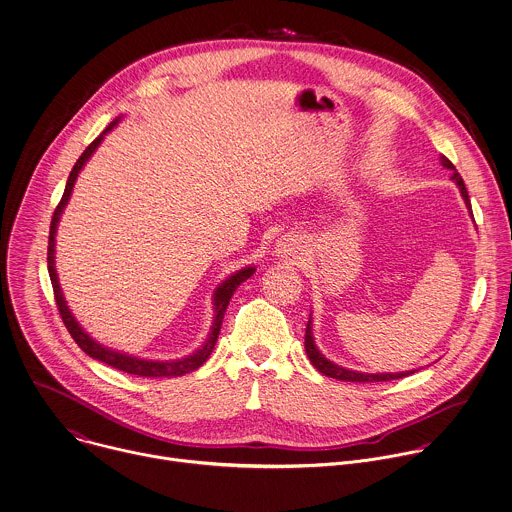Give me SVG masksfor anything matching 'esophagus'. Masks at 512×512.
Segmentation results:
<instances>
[{
	"mask_svg": "<svg viewBox=\"0 0 512 512\" xmlns=\"http://www.w3.org/2000/svg\"><path fill=\"white\" fill-rule=\"evenodd\" d=\"M296 250H298V240H296L294 236H282V238L276 242V254L282 256V258L294 256Z\"/></svg>",
	"mask_w": 512,
	"mask_h": 512,
	"instance_id": "obj_1",
	"label": "esophagus"
}]
</instances>
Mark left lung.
<instances>
[{"mask_svg": "<svg viewBox=\"0 0 512 512\" xmlns=\"http://www.w3.org/2000/svg\"><path fill=\"white\" fill-rule=\"evenodd\" d=\"M439 163H441L445 169H449V171H451V180L459 186V192H461V196H463V200H465V206H467L469 214L473 216L471 200H469V192H467V188H465V182H463L461 174L457 172V169L453 167V163H451L447 157H443V155H441ZM304 345H306V353H308V357H310L312 365H314L320 373H324V375H328V377H334V379H340V381H357V383L391 381V379L407 377V375H411V373H415V371H417V369H411V371H399V373H397V371H395V373H389V371H387V373H365V371H353V369L341 367L338 363H334L332 359H328V357L318 349L316 340H314V332H312V314H310V320H308V326H306V341H304Z\"/></svg>", "mask_w": 512, "mask_h": 512, "instance_id": "obj_1", "label": "left lung"}]
</instances>
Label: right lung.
<instances>
[{
  "instance_id": "obj_1",
  "label": "right lung",
  "mask_w": 512,
  "mask_h": 512,
  "mask_svg": "<svg viewBox=\"0 0 512 512\" xmlns=\"http://www.w3.org/2000/svg\"><path fill=\"white\" fill-rule=\"evenodd\" d=\"M123 119L117 117L113 123H109V127L83 151V155L79 157V161L75 163L73 171L67 178V184H65V192H63V198L59 202V206L55 208L53 212V218H51V228H49V250H47V270H49V278H51V286H53V292H55V300H57V308H59V314L63 318V324L67 326L71 338L75 340V343L93 359H99L119 371H125V373H133V375H139V377H178V375H184V373H190L194 369H198L212 353L216 340H218V334H220V326H222V320H224V312L230 304V298L234 296V292L238 290V286L242 282H246L254 272H256V266H244L240 270H236L234 274H230L226 280H222L218 284V288L214 290L212 294V310H214V318H212V326H210V332H208V338L204 340V343L192 351L190 355L186 357H180V359H165V361H159V359H143V357H137V355H131V353H125V351H119V349H111L103 343H99L97 340H93L83 328L81 324L75 320L73 312L69 310L67 302H65V296H63V290L59 286V278H57V270H55V234H57V226H59V220H61V214L71 198V192H73V186H75V180L79 176V172L83 171V167L87 165V161L93 157V153L99 149V145L103 143L105 135L111 133L119 121Z\"/></svg>"
}]
</instances>
